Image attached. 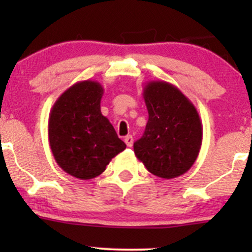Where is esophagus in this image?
<instances>
[{
	"mask_svg": "<svg viewBox=\"0 0 252 252\" xmlns=\"http://www.w3.org/2000/svg\"><path fill=\"white\" fill-rule=\"evenodd\" d=\"M124 142L128 147H132V143H134V138H132L131 135H128L126 138H124Z\"/></svg>",
	"mask_w": 252,
	"mask_h": 252,
	"instance_id": "esophagus-1",
	"label": "esophagus"
}]
</instances>
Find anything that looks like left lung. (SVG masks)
Returning a JSON list of instances; mask_svg holds the SVG:
<instances>
[{
  "label": "left lung",
  "instance_id": "8db88e82",
  "mask_svg": "<svg viewBox=\"0 0 252 252\" xmlns=\"http://www.w3.org/2000/svg\"><path fill=\"white\" fill-rule=\"evenodd\" d=\"M148 110L144 134L134 143L136 158L152 174L178 178L195 162L202 141V124L193 103L176 86L150 80L143 89Z\"/></svg>",
  "mask_w": 252,
  "mask_h": 252
}]
</instances>
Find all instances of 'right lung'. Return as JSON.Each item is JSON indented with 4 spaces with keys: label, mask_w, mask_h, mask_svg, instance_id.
Here are the masks:
<instances>
[{
    "label": "right lung",
    "mask_w": 252,
    "mask_h": 252,
    "mask_svg": "<svg viewBox=\"0 0 252 252\" xmlns=\"http://www.w3.org/2000/svg\"><path fill=\"white\" fill-rule=\"evenodd\" d=\"M103 86L83 80L54 103L48 118L52 154L63 172L80 180L100 175L112 158L126 148L100 111Z\"/></svg>",
    "instance_id": "add662e5"
}]
</instances>
